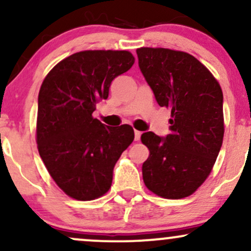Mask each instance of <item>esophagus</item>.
Returning <instances> with one entry per match:
<instances>
[{"label":"esophagus","instance_id":"obj_1","mask_svg":"<svg viewBox=\"0 0 251 251\" xmlns=\"http://www.w3.org/2000/svg\"><path fill=\"white\" fill-rule=\"evenodd\" d=\"M140 135H142V132H139V131H137V129H135V131H134V140H135V142H138V140L140 139Z\"/></svg>","mask_w":251,"mask_h":251}]
</instances>
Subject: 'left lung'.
<instances>
[{"mask_svg":"<svg viewBox=\"0 0 251 251\" xmlns=\"http://www.w3.org/2000/svg\"><path fill=\"white\" fill-rule=\"evenodd\" d=\"M138 63L158 105L171 109L170 134L145 132L146 188L169 200L188 197L208 178L223 143V93L208 68L188 53L137 50Z\"/></svg>","mask_w":251,"mask_h":251,"instance_id":"left-lung-1","label":"left lung"}]
</instances>
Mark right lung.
Here are the masks:
<instances>
[{
  "label": "right lung",
  "mask_w": 251,
  "mask_h": 251,
  "mask_svg": "<svg viewBox=\"0 0 251 251\" xmlns=\"http://www.w3.org/2000/svg\"><path fill=\"white\" fill-rule=\"evenodd\" d=\"M127 50H85L60 61L43 80L37 99L36 143L60 189L92 201L112 185L117 160L134 139L129 125L109 127L92 117L111 82L127 72Z\"/></svg>",
  "instance_id": "1"
}]
</instances>
